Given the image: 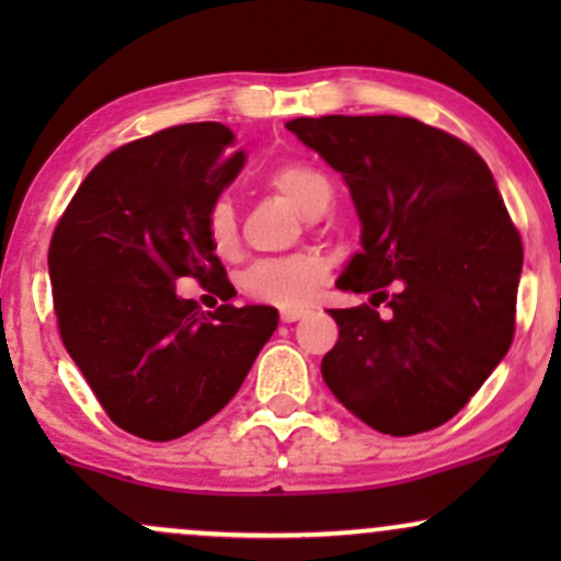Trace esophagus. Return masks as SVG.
Here are the masks:
<instances>
[{"instance_id":"1","label":"esophagus","mask_w":561,"mask_h":561,"mask_svg":"<svg viewBox=\"0 0 561 561\" xmlns=\"http://www.w3.org/2000/svg\"><path fill=\"white\" fill-rule=\"evenodd\" d=\"M279 313H282V321H298L302 317H308V308L306 306H285Z\"/></svg>"}]
</instances>
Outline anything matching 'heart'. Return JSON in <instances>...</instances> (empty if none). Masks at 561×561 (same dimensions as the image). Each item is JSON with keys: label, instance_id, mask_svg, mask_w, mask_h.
Returning <instances> with one entry per match:
<instances>
[{"label": "heart", "instance_id": "b5f03b06", "mask_svg": "<svg viewBox=\"0 0 561 561\" xmlns=\"http://www.w3.org/2000/svg\"><path fill=\"white\" fill-rule=\"evenodd\" d=\"M266 182L311 216L321 214L332 199L327 173L306 160H285L274 165L266 173ZM205 237L218 259H234L240 253V221H237L234 203L227 195H218L205 210ZM327 274H330V259L317 248H302L253 263L244 274V289L255 300L293 306L311 298Z\"/></svg>", "mask_w": 561, "mask_h": 561}]
</instances>
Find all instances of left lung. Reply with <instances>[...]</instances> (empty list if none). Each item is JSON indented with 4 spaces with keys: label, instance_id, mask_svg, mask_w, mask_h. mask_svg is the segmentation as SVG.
I'll return each instance as SVG.
<instances>
[{
    "label": "left lung",
    "instance_id": "left-lung-1",
    "mask_svg": "<svg viewBox=\"0 0 561 561\" xmlns=\"http://www.w3.org/2000/svg\"><path fill=\"white\" fill-rule=\"evenodd\" d=\"M287 128L343 173L364 224V250L337 287L375 293L330 311L340 337L321 362L327 388L377 433L440 427L514 340L523 240L491 169L467 141L401 115H321ZM382 299L388 320L376 311Z\"/></svg>",
    "mask_w": 561,
    "mask_h": 561
}]
</instances>
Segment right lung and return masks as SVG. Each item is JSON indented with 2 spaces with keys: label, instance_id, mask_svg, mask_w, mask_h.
Returning a JSON list of instances; mask_svg holds the SVG:
<instances>
[{
  "label": "right lung",
  "instance_id": "add662e5",
  "mask_svg": "<svg viewBox=\"0 0 561 561\" xmlns=\"http://www.w3.org/2000/svg\"><path fill=\"white\" fill-rule=\"evenodd\" d=\"M216 121L128 141L89 171L49 242L62 345L113 424L141 440L182 437L218 414L272 337V306L203 313L176 295L192 276L234 293L205 237V210L244 165Z\"/></svg>",
  "mask_w": 561,
  "mask_h": 561
}]
</instances>
